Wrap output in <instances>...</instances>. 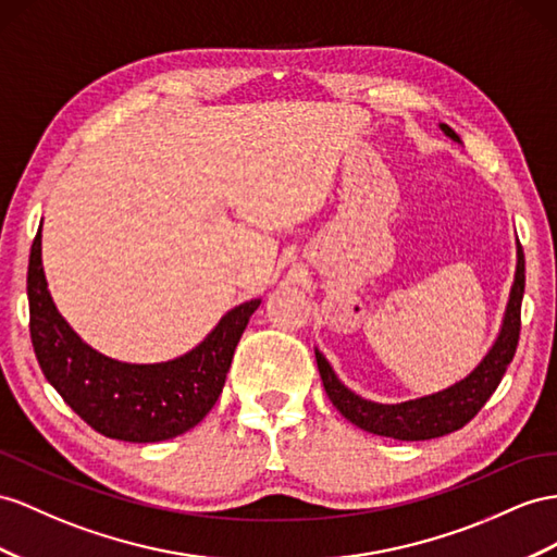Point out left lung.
<instances>
[{
	"label": "left lung",
	"instance_id": "1",
	"mask_svg": "<svg viewBox=\"0 0 557 557\" xmlns=\"http://www.w3.org/2000/svg\"><path fill=\"white\" fill-rule=\"evenodd\" d=\"M442 132L449 138L459 140L447 124H440ZM522 294H524V256L518 247V270L516 282H512L508 308L502 334H498L492 350L484 355V360L470 372L463 381L454 383L451 388L419 397V400H409L400 405H379L369 403L364 397L348 391L344 383L334 374L332 364L324 360V355L315 350L318 369L324 383V391L330 395L332 405L344 414L350 423L367 433L393 437V440H433L447 433L459 431L478 411L490 400L492 393L502 383L508 364L512 362V355L518 348L520 338V308H522Z\"/></svg>",
	"mask_w": 557,
	"mask_h": 557
}]
</instances>
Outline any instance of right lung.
<instances>
[{"mask_svg": "<svg viewBox=\"0 0 557 557\" xmlns=\"http://www.w3.org/2000/svg\"><path fill=\"white\" fill-rule=\"evenodd\" d=\"M30 336L47 381L94 431L124 442H162L202 421L216 405L237 341L261 298L225 312L202 344L176 360L126 364L96 352L70 330L47 289L41 227L27 265Z\"/></svg>", "mask_w": 557, "mask_h": 557, "instance_id": "right-lung-1", "label": "right lung"}]
</instances>
